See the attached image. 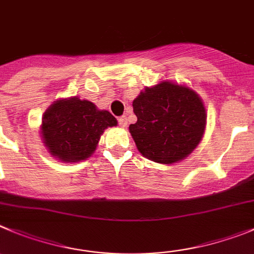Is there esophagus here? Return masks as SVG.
Segmentation results:
<instances>
[{"label":"esophagus","mask_w":254,"mask_h":254,"mask_svg":"<svg viewBox=\"0 0 254 254\" xmlns=\"http://www.w3.org/2000/svg\"><path fill=\"white\" fill-rule=\"evenodd\" d=\"M118 123H120L121 127H127V125H128V120H127L126 116H122V117L118 118Z\"/></svg>","instance_id":"obj_1"}]
</instances>
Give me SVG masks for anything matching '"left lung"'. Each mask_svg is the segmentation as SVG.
<instances>
[{
  "instance_id": "left-lung-1",
  "label": "left lung",
  "mask_w": 254,
  "mask_h": 254,
  "mask_svg": "<svg viewBox=\"0 0 254 254\" xmlns=\"http://www.w3.org/2000/svg\"><path fill=\"white\" fill-rule=\"evenodd\" d=\"M137 122L129 133L139 153L153 162L173 165L186 159L205 133L203 99L188 85L161 80L133 101Z\"/></svg>"
}]
</instances>
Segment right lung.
Wrapping results in <instances>:
<instances>
[{
    "mask_svg": "<svg viewBox=\"0 0 254 254\" xmlns=\"http://www.w3.org/2000/svg\"><path fill=\"white\" fill-rule=\"evenodd\" d=\"M117 123L108 111L87 99L59 98L44 113L40 134L53 157L74 164L89 159L104 129Z\"/></svg>",
    "mask_w": 254,
    "mask_h": 254,
    "instance_id": "obj_1",
    "label": "right lung"
}]
</instances>
